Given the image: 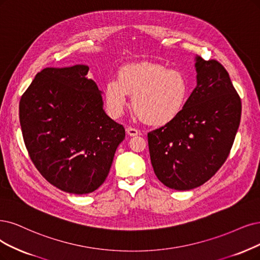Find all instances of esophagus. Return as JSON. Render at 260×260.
<instances>
[{"label":"esophagus","mask_w":260,"mask_h":260,"mask_svg":"<svg viewBox=\"0 0 260 260\" xmlns=\"http://www.w3.org/2000/svg\"><path fill=\"white\" fill-rule=\"evenodd\" d=\"M126 133L128 134L129 136L134 137V136H137L139 134V131L137 128H134V127H127L126 128Z\"/></svg>","instance_id":"esophagus-1"}]
</instances>
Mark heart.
<instances>
[{
	"label": "heart",
	"instance_id": "heart-1",
	"mask_svg": "<svg viewBox=\"0 0 260 260\" xmlns=\"http://www.w3.org/2000/svg\"><path fill=\"white\" fill-rule=\"evenodd\" d=\"M133 96V109L151 125H165L183 110L188 96V83L177 71L151 62L125 66L118 80L110 79L105 86V104L112 117H119Z\"/></svg>",
	"mask_w": 260,
	"mask_h": 260
}]
</instances>
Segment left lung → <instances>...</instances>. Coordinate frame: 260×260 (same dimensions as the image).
Masks as SVG:
<instances>
[{"label": "left lung", "instance_id": "1", "mask_svg": "<svg viewBox=\"0 0 260 260\" xmlns=\"http://www.w3.org/2000/svg\"><path fill=\"white\" fill-rule=\"evenodd\" d=\"M197 85L178 117L148 133L154 174L187 190L212 178L227 159L241 119V99L225 67L196 56Z\"/></svg>", "mask_w": 260, "mask_h": 260}]
</instances>
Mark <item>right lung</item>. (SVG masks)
I'll return each instance as SVG.
<instances>
[{
  "mask_svg": "<svg viewBox=\"0 0 260 260\" xmlns=\"http://www.w3.org/2000/svg\"><path fill=\"white\" fill-rule=\"evenodd\" d=\"M89 66L47 67L19 103L24 145L41 175L71 194H89L107 178L123 125L103 109Z\"/></svg>",
  "mask_w": 260,
  "mask_h": 260,
  "instance_id": "add662e5",
  "label": "right lung"
}]
</instances>
